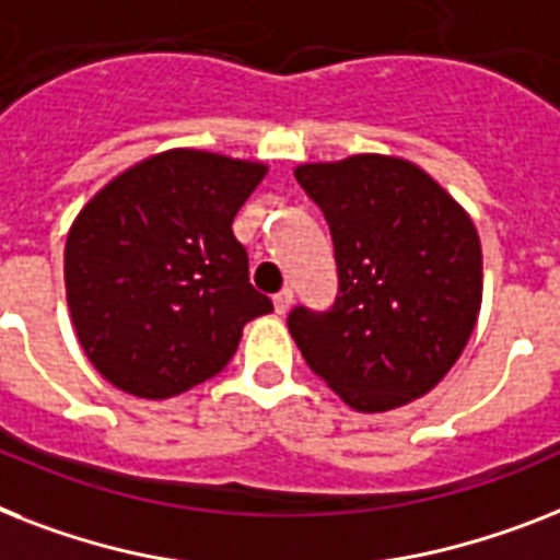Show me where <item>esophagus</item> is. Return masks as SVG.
Returning a JSON list of instances; mask_svg holds the SVG:
<instances>
[{
  "label": "esophagus",
  "instance_id": "1",
  "mask_svg": "<svg viewBox=\"0 0 560 560\" xmlns=\"http://www.w3.org/2000/svg\"><path fill=\"white\" fill-rule=\"evenodd\" d=\"M290 304H293V290L284 288L281 293L272 295V307H276V313H288Z\"/></svg>",
  "mask_w": 560,
  "mask_h": 560
}]
</instances>
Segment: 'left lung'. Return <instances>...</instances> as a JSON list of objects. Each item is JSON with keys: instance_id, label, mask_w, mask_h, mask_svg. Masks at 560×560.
I'll use <instances>...</instances> for the list:
<instances>
[{"instance_id": "obj_1", "label": "left lung", "mask_w": 560, "mask_h": 560, "mask_svg": "<svg viewBox=\"0 0 560 560\" xmlns=\"http://www.w3.org/2000/svg\"><path fill=\"white\" fill-rule=\"evenodd\" d=\"M295 180L325 212L339 267L334 311L290 313L304 362L353 411L425 397L460 359L483 302L471 215L394 154L302 163Z\"/></svg>"}]
</instances>
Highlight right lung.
Masks as SVG:
<instances>
[{
    "instance_id": "add662e5",
    "label": "right lung",
    "mask_w": 560,
    "mask_h": 560,
    "mask_svg": "<svg viewBox=\"0 0 560 560\" xmlns=\"http://www.w3.org/2000/svg\"><path fill=\"white\" fill-rule=\"evenodd\" d=\"M267 163L166 149L115 175L66 238V299L97 374L170 399L221 374L244 325L272 311L249 284L233 218Z\"/></svg>"
}]
</instances>
